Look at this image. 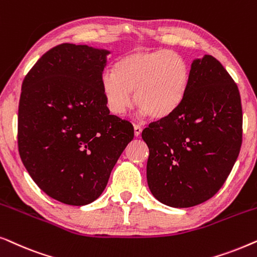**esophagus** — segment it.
I'll return each instance as SVG.
<instances>
[{"label":"esophagus","instance_id":"obj_1","mask_svg":"<svg viewBox=\"0 0 257 257\" xmlns=\"http://www.w3.org/2000/svg\"><path fill=\"white\" fill-rule=\"evenodd\" d=\"M133 128H135V136H136V137H139L140 135H142L143 128L140 127L139 125H135V127H133Z\"/></svg>","mask_w":257,"mask_h":257}]
</instances>
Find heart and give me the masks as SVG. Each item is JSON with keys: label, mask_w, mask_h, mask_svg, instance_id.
Returning <instances> with one entry per match:
<instances>
[{"label": "heart", "mask_w": 257, "mask_h": 257, "mask_svg": "<svg viewBox=\"0 0 257 257\" xmlns=\"http://www.w3.org/2000/svg\"><path fill=\"white\" fill-rule=\"evenodd\" d=\"M191 70L186 59L167 49L136 50L115 63L101 78V90L112 113L122 115L135 103L153 119L171 115L187 94Z\"/></svg>", "instance_id": "obj_1"}]
</instances>
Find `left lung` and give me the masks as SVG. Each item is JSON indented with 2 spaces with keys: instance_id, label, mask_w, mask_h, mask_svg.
<instances>
[{
  "instance_id": "obj_1",
  "label": "left lung",
  "mask_w": 257,
  "mask_h": 257,
  "mask_svg": "<svg viewBox=\"0 0 257 257\" xmlns=\"http://www.w3.org/2000/svg\"><path fill=\"white\" fill-rule=\"evenodd\" d=\"M142 137L150 150L147 184L158 201L174 208L207 201L222 187L240 153L237 85L213 56L193 59L184 101Z\"/></svg>"
}]
</instances>
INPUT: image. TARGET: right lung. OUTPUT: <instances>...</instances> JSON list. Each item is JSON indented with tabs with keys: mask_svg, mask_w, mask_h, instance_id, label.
<instances>
[{
	"mask_svg": "<svg viewBox=\"0 0 257 257\" xmlns=\"http://www.w3.org/2000/svg\"><path fill=\"white\" fill-rule=\"evenodd\" d=\"M106 49L64 43L38 59L22 83L19 152L36 185L65 205L93 202L135 137L110 114L101 78Z\"/></svg>",
	"mask_w": 257,
	"mask_h": 257,
	"instance_id": "add662e5",
	"label": "right lung"
}]
</instances>
